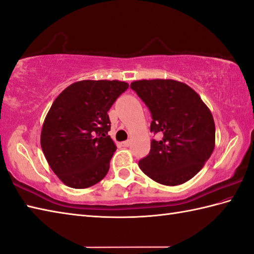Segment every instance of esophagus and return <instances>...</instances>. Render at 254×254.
<instances>
[{"mask_svg": "<svg viewBox=\"0 0 254 254\" xmlns=\"http://www.w3.org/2000/svg\"><path fill=\"white\" fill-rule=\"evenodd\" d=\"M130 144H131L130 141H124V142L122 143V145H123L124 147H128V146H130Z\"/></svg>", "mask_w": 254, "mask_h": 254, "instance_id": "obj_1", "label": "esophagus"}]
</instances>
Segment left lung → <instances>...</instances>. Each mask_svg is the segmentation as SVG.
<instances>
[{
	"label": "left lung",
	"instance_id": "left-lung-1",
	"mask_svg": "<svg viewBox=\"0 0 254 254\" xmlns=\"http://www.w3.org/2000/svg\"><path fill=\"white\" fill-rule=\"evenodd\" d=\"M131 88L152 116L150 130L160 133L151 151L138 162L142 172L166 186L186 183L199 172L215 148L212 114L186 83L172 79L136 80Z\"/></svg>",
	"mask_w": 254,
	"mask_h": 254
}]
</instances>
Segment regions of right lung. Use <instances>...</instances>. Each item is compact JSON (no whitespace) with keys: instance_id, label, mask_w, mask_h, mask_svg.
<instances>
[{"instance_id":"1","label":"right lung","mask_w":254,"mask_h":254,"mask_svg":"<svg viewBox=\"0 0 254 254\" xmlns=\"http://www.w3.org/2000/svg\"><path fill=\"white\" fill-rule=\"evenodd\" d=\"M127 88L119 80H81L55 99L43 124L41 145L64 185L82 190L107 175L117 150L108 135V111Z\"/></svg>"}]
</instances>
